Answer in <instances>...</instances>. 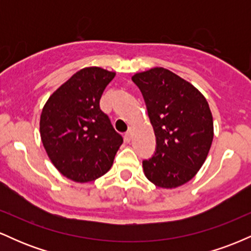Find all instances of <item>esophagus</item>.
Wrapping results in <instances>:
<instances>
[{"label": "esophagus", "mask_w": 251, "mask_h": 251, "mask_svg": "<svg viewBox=\"0 0 251 251\" xmlns=\"http://www.w3.org/2000/svg\"><path fill=\"white\" fill-rule=\"evenodd\" d=\"M124 138H125V142H131V139H132V131L131 129H129V131H127L125 133V135H124Z\"/></svg>", "instance_id": "esophagus-1"}]
</instances>
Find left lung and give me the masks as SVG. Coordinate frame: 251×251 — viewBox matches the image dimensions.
<instances>
[{"label": "left lung", "instance_id": "left-lung-1", "mask_svg": "<svg viewBox=\"0 0 251 251\" xmlns=\"http://www.w3.org/2000/svg\"><path fill=\"white\" fill-rule=\"evenodd\" d=\"M145 100L155 134V152L143 160L144 174L155 186L174 189L201 168L214 139L209 103L195 86L163 67L132 76Z\"/></svg>", "mask_w": 251, "mask_h": 251}]
</instances>
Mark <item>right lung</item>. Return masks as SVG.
Segmentation results:
<instances>
[{
  "label": "right lung",
  "instance_id": "add662e5",
  "mask_svg": "<svg viewBox=\"0 0 251 251\" xmlns=\"http://www.w3.org/2000/svg\"><path fill=\"white\" fill-rule=\"evenodd\" d=\"M114 72L87 67L76 72L43 106L40 134L48 157L65 177L87 183L111 169L123 137L100 109V98Z\"/></svg>",
  "mask_w": 251,
  "mask_h": 251
}]
</instances>
